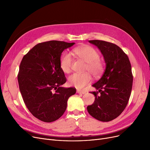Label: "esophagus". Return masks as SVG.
Segmentation results:
<instances>
[{"label":"esophagus","instance_id":"obj_1","mask_svg":"<svg viewBox=\"0 0 150 150\" xmlns=\"http://www.w3.org/2000/svg\"><path fill=\"white\" fill-rule=\"evenodd\" d=\"M76 92H77L78 93H80V94H84V93H86V92H85L84 91H79V90H77Z\"/></svg>","mask_w":150,"mask_h":150}]
</instances>
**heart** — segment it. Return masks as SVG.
Returning a JSON list of instances; mask_svg holds the SVG:
<instances>
[{
  "label": "heart",
  "instance_id": "b5f03b06",
  "mask_svg": "<svg viewBox=\"0 0 150 150\" xmlns=\"http://www.w3.org/2000/svg\"><path fill=\"white\" fill-rule=\"evenodd\" d=\"M73 53L80 59L87 63L86 70L89 71L93 76H99L103 70V64L99 59L98 52L92 47L83 45L76 47L73 50ZM72 59L70 54L66 53L62 55L60 60V67L64 73L69 74L71 71ZM92 76L89 72L83 74H74L69 78L70 86L81 89L91 83Z\"/></svg>",
  "mask_w": 150,
  "mask_h": 150
}]
</instances>
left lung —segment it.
<instances>
[{
    "mask_svg": "<svg viewBox=\"0 0 150 150\" xmlns=\"http://www.w3.org/2000/svg\"><path fill=\"white\" fill-rule=\"evenodd\" d=\"M103 54L105 70L93 84L95 101L87 107L89 114L101 122L111 121L124 111L132 90L133 76L129 58L117 45L104 41H89ZM100 93V95L97 94Z\"/></svg>",
    "mask_w": 150,
    "mask_h": 150,
    "instance_id": "obj_1",
    "label": "left lung"
}]
</instances>
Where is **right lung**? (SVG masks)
Wrapping results in <instances>:
<instances>
[{
    "mask_svg": "<svg viewBox=\"0 0 150 150\" xmlns=\"http://www.w3.org/2000/svg\"><path fill=\"white\" fill-rule=\"evenodd\" d=\"M74 42L50 41L34 46L21 62L18 80L29 111L44 122L58 120L64 113L76 89L61 87L66 82L60 67L62 52Z\"/></svg>",
    "mask_w": 150,
    "mask_h": 150,
    "instance_id": "add662e5",
    "label": "right lung"
}]
</instances>
